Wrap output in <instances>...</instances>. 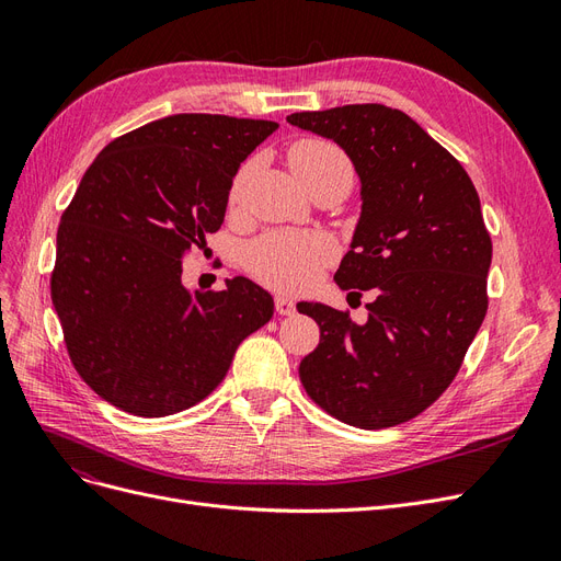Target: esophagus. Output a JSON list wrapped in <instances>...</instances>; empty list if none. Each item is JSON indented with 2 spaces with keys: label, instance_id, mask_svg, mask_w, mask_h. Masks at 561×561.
I'll list each match as a JSON object with an SVG mask.
<instances>
[{
  "label": "esophagus",
  "instance_id": "1",
  "mask_svg": "<svg viewBox=\"0 0 561 561\" xmlns=\"http://www.w3.org/2000/svg\"><path fill=\"white\" fill-rule=\"evenodd\" d=\"M274 304H276V313L278 316H293L297 311L295 309V301L290 297H285V295H276Z\"/></svg>",
  "mask_w": 561,
  "mask_h": 561
}]
</instances>
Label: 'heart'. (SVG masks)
Here are the masks:
<instances>
[{
  "label": "heart",
  "mask_w": 561,
  "mask_h": 561,
  "mask_svg": "<svg viewBox=\"0 0 561 561\" xmlns=\"http://www.w3.org/2000/svg\"><path fill=\"white\" fill-rule=\"evenodd\" d=\"M293 173L307 186L318 175L334 168H351L348 159L334 142L322 138L297 140L287 151ZM252 173V163H243L236 171L227 203L229 210H239L245 186ZM336 257V245L322 233L301 231H271L248 245L245 266L250 274L264 285L283 293H301L318 280L320 271Z\"/></svg>",
  "instance_id": "heart-1"
}]
</instances>
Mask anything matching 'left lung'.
<instances>
[{"instance_id":"8db88e82","label":"left lung","mask_w":561,"mask_h":561,"mask_svg":"<svg viewBox=\"0 0 561 561\" xmlns=\"http://www.w3.org/2000/svg\"><path fill=\"white\" fill-rule=\"evenodd\" d=\"M287 122L334 140L358 171L363 215L334 280L358 297L377 290L363 325L348 311L297 304L320 328L299 379L348 426H398L445 393L486 316L491 236L478 190L400 110L344 105Z\"/></svg>"}]
</instances>
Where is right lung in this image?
Segmentation results:
<instances>
[{"label":"right lung","instance_id":"add662e5","mask_svg":"<svg viewBox=\"0 0 561 561\" xmlns=\"http://www.w3.org/2000/svg\"><path fill=\"white\" fill-rule=\"evenodd\" d=\"M276 128L173 114L112 140L83 173L60 217L50 299L79 377L118 410H190L274 316L243 276L194 295L180 278L186 254L222 227L239 165Z\"/></svg>","mask_w":561,"mask_h":561}]
</instances>
